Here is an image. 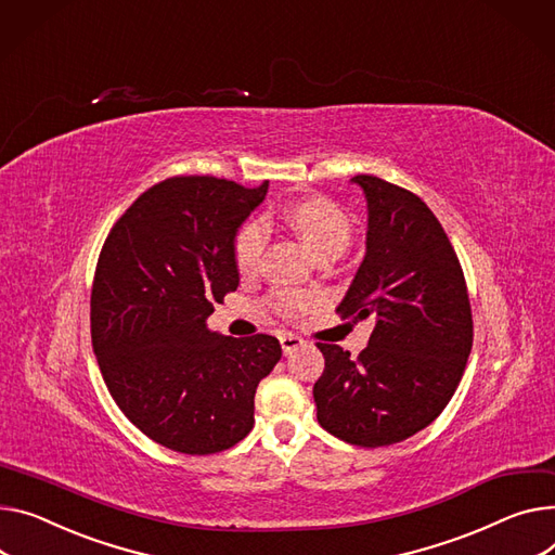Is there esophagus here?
I'll return each instance as SVG.
<instances>
[{
    "instance_id": "1",
    "label": "esophagus",
    "mask_w": 555,
    "mask_h": 555,
    "mask_svg": "<svg viewBox=\"0 0 555 555\" xmlns=\"http://www.w3.org/2000/svg\"><path fill=\"white\" fill-rule=\"evenodd\" d=\"M279 341H281L283 354H292L294 350H297V348H301V346H304V339L294 337V335H281V337H279Z\"/></svg>"
}]
</instances>
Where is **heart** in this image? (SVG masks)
Masks as SVG:
<instances>
[{
	"label": "heart",
	"instance_id": "b5f03b06",
	"mask_svg": "<svg viewBox=\"0 0 555 555\" xmlns=\"http://www.w3.org/2000/svg\"><path fill=\"white\" fill-rule=\"evenodd\" d=\"M287 225L299 234L317 258H337L350 243L352 225L346 211L325 196H306L294 201L283 211ZM268 243V228L261 218H251L238 230L234 241V261L241 274H251L261 261ZM281 314H294L308 306L297 292H283L274 301Z\"/></svg>",
	"mask_w": 555,
	"mask_h": 555
}]
</instances>
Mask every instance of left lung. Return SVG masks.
Wrapping results in <instances>:
<instances>
[{"instance_id": "obj_1", "label": "left lung", "mask_w": 555, "mask_h": 555, "mask_svg": "<svg viewBox=\"0 0 555 555\" xmlns=\"http://www.w3.org/2000/svg\"><path fill=\"white\" fill-rule=\"evenodd\" d=\"M367 205L365 256L337 312L375 321L357 359L317 344L319 424L348 444L377 449L426 428L447 409L473 346L466 281L426 203L377 176H354Z\"/></svg>"}]
</instances>
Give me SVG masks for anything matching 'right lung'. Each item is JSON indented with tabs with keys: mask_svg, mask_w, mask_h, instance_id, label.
Wrapping results in <instances>:
<instances>
[{
	"mask_svg": "<svg viewBox=\"0 0 555 555\" xmlns=\"http://www.w3.org/2000/svg\"><path fill=\"white\" fill-rule=\"evenodd\" d=\"M261 188L176 176L146 190L108 232L91 289V341L127 420L158 444L209 455L254 426L256 386L281 359L270 335L207 327L238 287L234 241Z\"/></svg>",
	"mask_w": 555,
	"mask_h": 555,
	"instance_id": "1",
	"label": "right lung"
}]
</instances>
